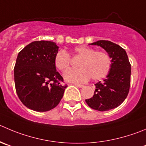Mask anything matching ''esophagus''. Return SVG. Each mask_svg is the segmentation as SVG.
<instances>
[{
  "label": "esophagus",
  "mask_w": 146,
  "mask_h": 146,
  "mask_svg": "<svg viewBox=\"0 0 146 146\" xmlns=\"http://www.w3.org/2000/svg\"><path fill=\"white\" fill-rule=\"evenodd\" d=\"M74 85L76 86V87H80V88L84 87V85H83V84H74Z\"/></svg>",
  "instance_id": "1"
}]
</instances>
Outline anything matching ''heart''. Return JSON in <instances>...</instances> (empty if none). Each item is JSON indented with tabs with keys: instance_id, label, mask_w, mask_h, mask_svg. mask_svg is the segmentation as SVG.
I'll use <instances>...</instances> for the list:
<instances>
[{
	"instance_id": "heart-1",
	"label": "heart",
	"mask_w": 146,
	"mask_h": 146,
	"mask_svg": "<svg viewBox=\"0 0 146 146\" xmlns=\"http://www.w3.org/2000/svg\"><path fill=\"white\" fill-rule=\"evenodd\" d=\"M74 55L80 57L77 69H70L64 73V78L69 82H84L90 77L98 80L104 78L108 74L111 66L109 55L102 51L87 46H79L72 51ZM54 64L58 69L64 71L70 64V56L65 51H59L55 55Z\"/></svg>"
}]
</instances>
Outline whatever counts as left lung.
Masks as SVG:
<instances>
[{
  "label": "left lung",
  "instance_id": "left-lung-1",
  "mask_svg": "<svg viewBox=\"0 0 146 146\" xmlns=\"http://www.w3.org/2000/svg\"><path fill=\"white\" fill-rule=\"evenodd\" d=\"M90 45L102 47L111 58V66L106 79L96 83L92 98L85 100L91 108L108 111L121 105L127 98L130 85L131 66L125 50L110 41L100 40Z\"/></svg>",
  "mask_w": 146,
  "mask_h": 146
}]
</instances>
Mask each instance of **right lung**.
Masks as SVG:
<instances>
[{"label": "right lung", "instance_id": "right-lung-1", "mask_svg": "<svg viewBox=\"0 0 146 146\" xmlns=\"http://www.w3.org/2000/svg\"><path fill=\"white\" fill-rule=\"evenodd\" d=\"M56 43L36 41L25 46L18 54L14 67L16 93L22 103L31 110L46 112L57 106L67 87L56 71Z\"/></svg>", "mask_w": 146, "mask_h": 146}]
</instances>
